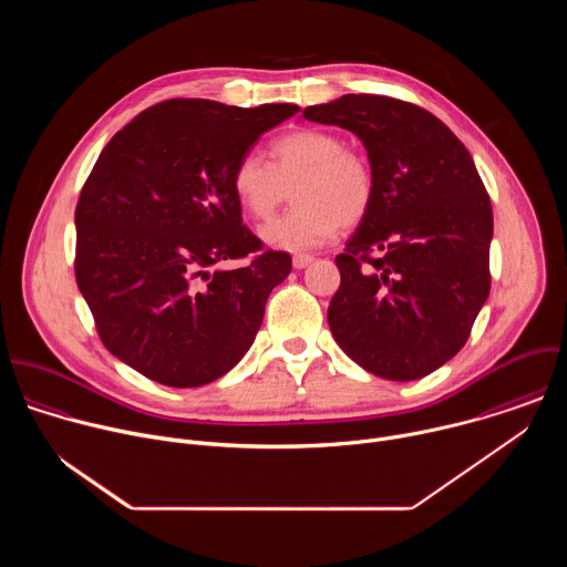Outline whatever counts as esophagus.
Instances as JSON below:
<instances>
[{
	"instance_id": "esophagus-1",
	"label": "esophagus",
	"mask_w": 567,
	"mask_h": 567,
	"mask_svg": "<svg viewBox=\"0 0 567 567\" xmlns=\"http://www.w3.org/2000/svg\"><path fill=\"white\" fill-rule=\"evenodd\" d=\"M313 262L311 256H293V269H305Z\"/></svg>"
}]
</instances>
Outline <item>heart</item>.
Segmentation results:
<instances>
[{"mask_svg": "<svg viewBox=\"0 0 567 567\" xmlns=\"http://www.w3.org/2000/svg\"><path fill=\"white\" fill-rule=\"evenodd\" d=\"M271 164L241 154L230 171V190L249 217L269 219L293 188L296 206L269 221L260 235L269 247L309 251L359 224L372 208L377 175L365 152L346 145L332 130L302 127L276 138Z\"/></svg>", "mask_w": 567, "mask_h": 567, "instance_id": "obj_1", "label": "heart"}]
</instances>
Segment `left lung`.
Listing matches in <instances>:
<instances>
[{
	"label": "left lung",
	"instance_id": "left-lung-1",
	"mask_svg": "<svg viewBox=\"0 0 567 567\" xmlns=\"http://www.w3.org/2000/svg\"><path fill=\"white\" fill-rule=\"evenodd\" d=\"M302 118L354 132L372 161V208L337 256L328 320L363 370L413 381L466 343L492 289V199L462 141L420 105L346 94Z\"/></svg>",
	"mask_w": 567,
	"mask_h": 567
}]
</instances>
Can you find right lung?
Instances as JSON below:
<instances>
[{"label": "right lung", "mask_w": 567, "mask_h": 567, "mask_svg": "<svg viewBox=\"0 0 567 567\" xmlns=\"http://www.w3.org/2000/svg\"><path fill=\"white\" fill-rule=\"evenodd\" d=\"M296 112L173 99L101 152L75 206L73 271L103 346L143 377L197 388L251 348L291 258L241 224L230 171ZM224 259L248 265L207 271Z\"/></svg>", "instance_id": "add662e5"}]
</instances>
